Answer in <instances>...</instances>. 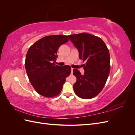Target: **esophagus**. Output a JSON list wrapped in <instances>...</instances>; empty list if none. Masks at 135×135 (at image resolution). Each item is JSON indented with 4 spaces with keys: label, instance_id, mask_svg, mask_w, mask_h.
I'll return each instance as SVG.
<instances>
[{
    "label": "esophagus",
    "instance_id": "esophagus-1",
    "mask_svg": "<svg viewBox=\"0 0 135 135\" xmlns=\"http://www.w3.org/2000/svg\"><path fill=\"white\" fill-rule=\"evenodd\" d=\"M73 69L71 68V74H73Z\"/></svg>",
    "mask_w": 135,
    "mask_h": 135
}]
</instances>
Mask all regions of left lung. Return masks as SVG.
Here are the masks:
<instances>
[{
  "instance_id": "1",
  "label": "left lung",
  "mask_w": 135,
  "mask_h": 135,
  "mask_svg": "<svg viewBox=\"0 0 135 135\" xmlns=\"http://www.w3.org/2000/svg\"><path fill=\"white\" fill-rule=\"evenodd\" d=\"M79 52V57L85 61L84 74L73 69L76 81L73 85L76 95L83 99L96 96L102 91L109 75L110 54L100 38L88 33L69 35Z\"/></svg>"
}]
</instances>
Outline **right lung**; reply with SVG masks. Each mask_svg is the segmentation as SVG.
<instances>
[{"mask_svg": "<svg viewBox=\"0 0 135 135\" xmlns=\"http://www.w3.org/2000/svg\"><path fill=\"white\" fill-rule=\"evenodd\" d=\"M69 41L66 35L46 36L29 48L25 59L27 75L36 92L46 97L59 95L66 78L70 74L69 65H56L57 51L61 45Z\"/></svg>", "mask_w": 135, "mask_h": 135, "instance_id": "obj_1", "label": "right lung"}]
</instances>
